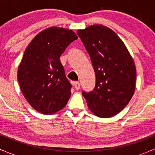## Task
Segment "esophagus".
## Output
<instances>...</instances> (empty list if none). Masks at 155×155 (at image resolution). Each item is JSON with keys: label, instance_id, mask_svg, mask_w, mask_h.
Instances as JSON below:
<instances>
[{"label": "esophagus", "instance_id": "1", "mask_svg": "<svg viewBox=\"0 0 155 155\" xmlns=\"http://www.w3.org/2000/svg\"><path fill=\"white\" fill-rule=\"evenodd\" d=\"M73 85H74L75 88H76V90H79V89L80 88V84H79V82H73Z\"/></svg>", "mask_w": 155, "mask_h": 155}]
</instances>
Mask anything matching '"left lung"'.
I'll list each match as a JSON object with an SVG mask.
<instances>
[{"instance_id":"obj_1","label":"left lung","mask_w":155,"mask_h":155,"mask_svg":"<svg viewBox=\"0 0 155 155\" xmlns=\"http://www.w3.org/2000/svg\"><path fill=\"white\" fill-rule=\"evenodd\" d=\"M96 75L92 91L82 92L91 112L100 118L119 113L130 102L136 87L135 63L124 42L112 29L94 25L78 30Z\"/></svg>"}]
</instances>
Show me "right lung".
Wrapping results in <instances>:
<instances>
[{"instance_id": "1", "label": "right lung", "mask_w": 155, "mask_h": 155, "mask_svg": "<svg viewBox=\"0 0 155 155\" xmlns=\"http://www.w3.org/2000/svg\"><path fill=\"white\" fill-rule=\"evenodd\" d=\"M77 39L72 30L50 27L39 33L26 48L17 78L23 95L37 112L51 115L68 104L71 85L60 56Z\"/></svg>"}]
</instances>
